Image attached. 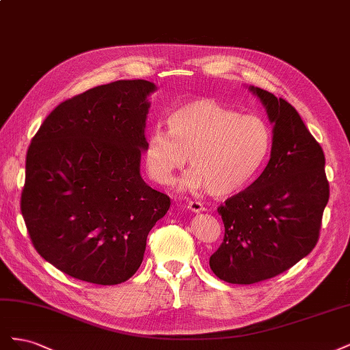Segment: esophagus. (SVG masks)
I'll return each mask as SVG.
<instances>
[{
  "instance_id": "1",
  "label": "esophagus",
  "mask_w": 350,
  "mask_h": 350,
  "mask_svg": "<svg viewBox=\"0 0 350 350\" xmlns=\"http://www.w3.org/2000/svg\"><path fill=\"white\" fill-rule=\"evenodd\" d=\"M187 208L191 210L193 213H201V211L206 210L204 206L201 204V203H198V201H188V203H187Z\"/></svg>"
}]
</instances>
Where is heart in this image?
<instances>
[{
    "label": "heart",
    "mask_w": 350,
    "mask_h": 350,
    "mask_svg": "<svg viewBox=\"0 0 350 350\" xmlns=\"http://www.w3.org/2000/svg\"><path fill=\"white\" fill-rule=\"evenodd\" d=\"M270 125L257 115H239L216 100L183 105L167 118V130L154 129L146 140L144 162L157 184L167 185L188 161L193 166L179 185L207 188L225 197L245 188L271 150Z\"/></svg>",
    "instance_id": "heart-1"
}]
</instances>
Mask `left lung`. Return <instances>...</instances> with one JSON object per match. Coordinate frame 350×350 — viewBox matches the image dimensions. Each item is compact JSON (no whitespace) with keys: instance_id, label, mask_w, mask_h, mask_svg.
<instances>
[{"instance_id":"1","label":"left lung","mask_w":350,"mask_h":350,"mask_svg":"<svg viewBox=\"0 0 350 350\" xmlns=\"http://www.w3.org/2000/svg\"><path fill=\"white\" fill-rule=\"evenodd\" d=\"M248 90L266 109L273 142L261 175L217 208L225 238L210 269L234 284L271 279L308 256L330 196L323 149L299 113L267 90Z\"/></svg>"}]
</instances>
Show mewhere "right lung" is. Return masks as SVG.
I'll use <instances>...</instances> for the list:
<instances>
[{
    "mask_svg": "<svg viewBox=\"0 0 350 350\" xmlns=\"http://www.w3.org/2000/svg\"><path fill=\"white\" fill-rule=\"evenodd\" d=\"M156 90L146 80L93 88L58 105L29 146L22 215L31 243L74 279L129 280L171 206L140 174Z\"/></svg>",
    "mask_w": 350,
    "mask_h": 350,
    "instance_id": "1",
    "label": "right lung"
}]
</instances>
